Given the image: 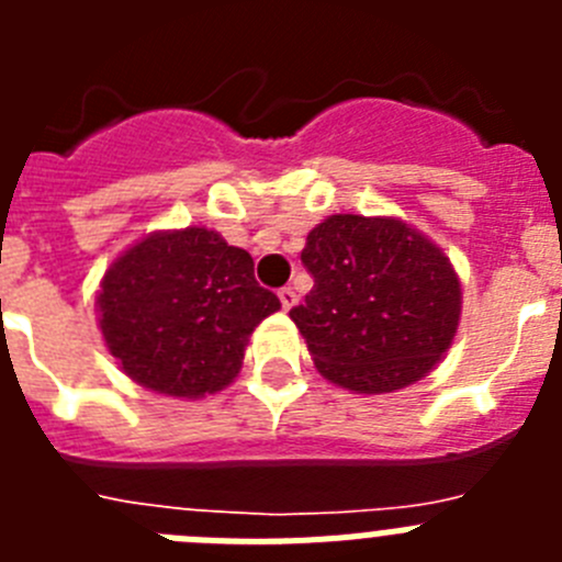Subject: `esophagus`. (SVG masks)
<instances>
[{
	"mask_svg": "<svg viewBox=\"0 0 562 562\" xmlns=\"http://www.w3.org/2000/svg\"><path fill=\"white\" fill-rule=\"evenodd\" d=\"M278 301H281V306H284V312H290L292 306L297 304V295L292 286H284V290H278Z\"/></svg>",
	"mask_w": 562,
	"mask_h": 562,
	"instance_id": "34e87169",
	"label": "esophagus"
}]
</instances>
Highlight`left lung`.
<instances>
[{"label":"left lung","instance_id":"8db88e82","mask_svg":"<svg viewBox=\"0 0 562 562\" xmlns=\"http://www.w3.org/2000/svg\"><path fill=\"white\" fill-rule=\"evenodd\" d=\"M315 278L290 317L317 371L355 394H391L434 371L461 317L450 258L394 216L335 213L301 252Z\"/></svg>","mask_w":562,"mask_h":562}]
</instances>
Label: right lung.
Here are the masks:
<instances>
[{
	"label": "right lung",
	"instance_id": "1",
	"mask_svg": "<svg viewBox=\"0 0 562 562\" xmlns=\"http://www.w3.org/2000/svg\"><path fill=\"white\" fill-rule=\"evenodd\" d=\"M95 304L123 374L186 400L231 385L252 329L281 310L250 252L196 225L148 233L114 258Z\"/></svg>",
	"mask_w": 562,
	"mask_h": 562
}]
</instances>
